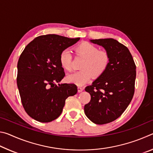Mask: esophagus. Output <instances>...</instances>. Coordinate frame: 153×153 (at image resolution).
I'll list each match as a JSON object with an SVG mask.
<instances>
[{"instance_id": "obj_1", "label": "esophagus", "mask_w": 153, "mask_h": 153, "mask_svg": "<svg viewBox=\"0 0 153 153\" xmlns=\"http://www.w3.org/2000/svg\"><path fill=\"white\" fill-rule=\"evenodd\" d=\"M83 90H84V88L82 87H77V91H78V92H82Z\"/></svg>"}]
</instances>
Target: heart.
I'll return each instance as SVG.
<instances>
[{
	"label": "heart",
	"mask_w": 153,
	"mask_h": 153,
	"mask_svg": "<svg viewBox=\"0 0 153 153\" xmlns=\"http://www.w3.org/2000/svg\"><path fill=\"white\" fill-rule=\"evenodd\" d=\"M77 55L84 58L81 65L82 70L68 74L66 80L69 83L81 86L90 82L94 76L98 77L105 73L110 63V56L105 51H99L97 46L84 42L75 48ZM72 56L67 49L63 50L59 55V63L66 71H71Z\"/></svg>",
	"instance_id": "obj_1"
}]
</instances>
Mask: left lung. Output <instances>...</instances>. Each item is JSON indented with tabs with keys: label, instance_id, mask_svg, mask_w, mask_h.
Returning <instances> with one entry per match:
<instances>
[{
	"label": "left lung",
	"instance_id": "left-lung-1",
	"mask_svg": "<svg viewBox=\"0 0 153 153\" xmlns=\"http://www.w3.org/2000/svg\"><path fill=\"white\" fill-rule=\"evenodd\" d=\"M102 46L110 56V63L102 76L87 86L91 100L84 113L93 123L102 125L120 117L134 94L136 65L128 48L113 38L90 40Z\"/></svg>",
	"mask_w": 153,
	"mask_h": 153
}]
</instances>
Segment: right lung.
Instances as JSON below:
<instances>
[{"mask_svg":"<svg viewBox=\"0 0 153 153\" xmlns=\"http://www.w3.org/2000/svg\"><path fill=\"white\" fill-rule=\"evenodd\" d=\"M79 38L56 34L40 36L25 46L17 63V84L21 100L28 115L48 123L61 115L67 97L77 93L74 84H58L65 76L59 63L63 50Z\"/></svg>","mask_w":153,"mask_h":153,"instance_id":"obj_1","label":"right lung"}]
</instances>
